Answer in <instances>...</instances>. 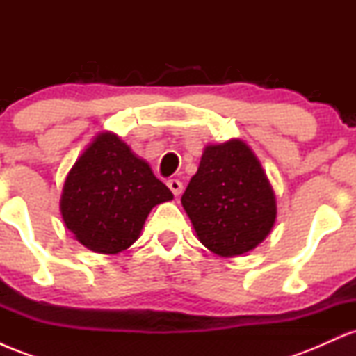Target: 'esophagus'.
I'll return each mask as SVG.
<instances>
[{
	"label": "esophagus",
	"instance_id": "obj_1",
	"mask_svg": "<svg viewBox=\"0 0 356 356\" xmlns=\"http://www.w3.org/2000/svg\"><path fill=\"white\" fill-rule=\"evenodd\" d=\"M167 186H169V189L172 191L174 195H181L182 194L184 186H182V182L179 181V179H169V181H167Z\"/></svg>",
	"mask_w": 356,
	"mask_h": 356
}]
</instances>
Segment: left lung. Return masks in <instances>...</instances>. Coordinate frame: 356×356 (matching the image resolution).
Wrapping results in <instances>:
<instances>
[{
  "instance_id": "obj_1",
  "label": "left lung",
  "mask_w": 356,
  "mask_h": 356,
  "mask_svg": "<svg viewBox=\"0 0 356 356\" xmlns=\"http://www.w3.org/2000/svg\"><path fill=\"white\" fill-rule=\"evenodd\" d=\"M181 202L197 239L222 257L252 251L276 222L275 191L256 154L241 138L204 147Z\"/></svg>"
}]
</instances>
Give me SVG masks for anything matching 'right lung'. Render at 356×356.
<instances>
[{
  "label": "right lung",
  "instance_id": "obj_1",
  "mask_svg": "<svg viewBox=\"0 0 356 356\" xmlns=\"http://www.w3.org/2000/svg\"><path fill=\"white\" fill-rule=\"evenodd\" d=\"M174 195L117 134L100 132L65 179L60 212L73 238L100 254H118L140 238L147 216Z\"/></svg>",
  "mask_w": 356,
  "mask_h": 356
}]
</instances>
